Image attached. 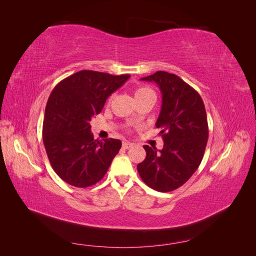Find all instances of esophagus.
<instances>
[{
    "mask_svg": "<svg viewBox=\"0 0 256 256\" xmlns=\"http://www.w3.org/2000/svg\"><path fill=\"white\" fill-rule=\"evenodd\" d=\"M132 146H134L132 143H130V142H122V148L128 150V148H130V147H132Z\"/></svg>",
    "mask_w": 256,
    "mask_h": 256,
    "instance_id": "1",
    "label": "esophagus"
}]
</instances>
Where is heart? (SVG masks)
Masks as SVG:
<instances>
[{"label":"heart","instance_id":"b5f03b06","mask_svg":"<svg viewBox=\"0 0 256 256\" xmlns=\"http://www.w3.org/2000/svg\"><path fill=\"white\" fill-rule=\"evenodd\" d=\"M150 94H154V90L150 88H146V86H138L134 92L136 99L146 96V95H150Z\"/></svg>","mask_w":256,"mask_h":256}]
</instances>
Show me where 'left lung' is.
<instances>
[{
    "instance_id": "left-lung-1",
    "label": "left lung",
    "mask_w": 256,
    "mask_h": 256,
    "mask_svg": "<svg viewBox=\"0 0 256 256\" xmlns=\"http://www.w3.org/2000/svg\"><path fill=\"white\" fill-rule=\"evenodd\" d=\"M141 80L154 82L161 90L156 127L164 144L159 150L144 145L146 158L136 168L148 187L170 192L182 187L203 159L208 138L205 106L198 92L174 74L157 72Z\"/></svg>"
}]
</instances>
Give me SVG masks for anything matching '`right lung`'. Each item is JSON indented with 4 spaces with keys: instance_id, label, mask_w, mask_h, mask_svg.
I'll return each instance as SVG.
<instances>
[{
    "instance_id": "obj_1",
    "label": "right lung",
    "mask_w": 256,
    "mask_h": 256,
    "mask_svg": "<svg viewBox=\"0 0 256 256\" xmlns=\"http://www.w3.org/2000/svg\"><path fill=\"white\" fill-rule=\"evenodd\" d=\"M129 78L81 70L53 88L46 106L42 140L54 172L67 184L78 188L97 184L120 150L116 138L94 140L90 122Z\"/></svg>"
}]
</instances>
